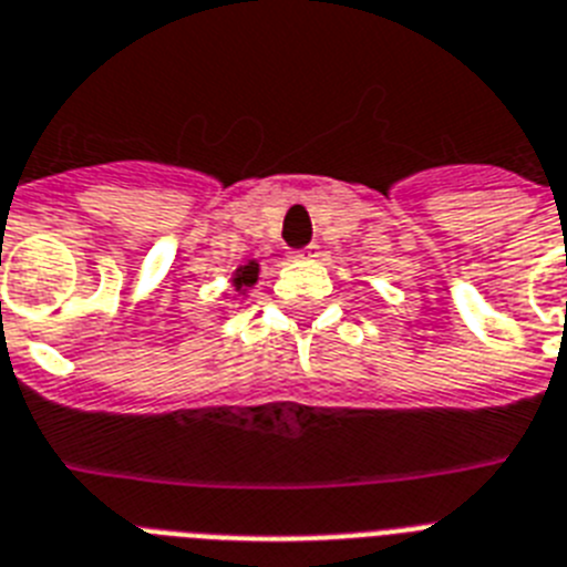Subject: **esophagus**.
Returning <instances> with one entry per match:
<instances>
[{"label": "esophagus", "mask_w": 567, "mask_h": 567, "mask_svg": "<svg viewBox=\"0 0 567 567\" xmlns=\"http://www.w3.org/2000/svg\"><path fill=\"white\" fill-rule=\"evenodd\" d=\"M311 256H317V247H302V250H291V259H311Z\"/></svg>", "instance_id": "obj_1"}]
</instances>
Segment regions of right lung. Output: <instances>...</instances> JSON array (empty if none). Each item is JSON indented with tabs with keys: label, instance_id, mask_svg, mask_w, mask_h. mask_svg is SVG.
Segmentation results:
<instances>
[{
	"label": "right lung",
	"instance_id": "obj_1",
	"mask_svg": "<svg viewBox=\"0 0 567 567\" xmlns=\"http://www.w3.org/2000/svg\"><path fill=\"white\" fill-rule=\"evenodd\" d=\"M256 276H259V265H256V261H247V265H241V268L236 270V276H233L236 291H241V288H250V285L256 282Z\"/></svg>",
	"mask_w": 567,
	"mask_h": 567
}]
</instances>
